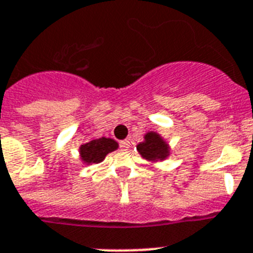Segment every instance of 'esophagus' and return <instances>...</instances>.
Returning <instances> with one entry per match:
<instances>
[{
	"instance_id": "1",
	"label": "esophagus",
	"mask_w": 253,
	"mask_h": 253,
	"mask_svg": "<svg viewBox=\"0 0 253 253\" xmlns=\"http://www.w3.org/2000/svg\"><path fill=\"white\" fill-rule=\"evenodd\" d=\"M130 147V141L129 139H124V141L120 142V148L122 150H128Z\"/></svg>"
}]
</instances>
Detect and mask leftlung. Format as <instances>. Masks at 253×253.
<instances>
[{
    "label": "left lung",
    "instance_id": "obj_1",
    "mask_svg": "<svg viewBox=\"0 0 253 253\" xmlns=\"http://www.w3.org/2000/svg\"><path fill=\"white\" fill-rule=\"evenodd\" d=\"M144 141L137 144V151L143 159L151 163L163 161L170 155L168 142L156 131H148L144 134Z\"/></svg>",
    "mask_w": 253,
    "mask_h": 253
}]
</instances>
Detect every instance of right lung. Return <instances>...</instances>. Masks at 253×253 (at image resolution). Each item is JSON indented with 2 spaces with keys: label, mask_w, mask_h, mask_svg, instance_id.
<instances>
[{
  "label": "right lung",
  "mask_w": 253,
  "mask_h": 253,
  "mask_svg": "<svg viewBox=\"0 0 253 253\" xmlns=\"http://www.w3.org/2000/svg\"><path fill=\"white\" fill-rule=\"evenodd\" d=\"M119 143L111 138H96L79 147V156L85 165L100 164L112 151L118 150Z\"/></svg>",
  "instance_id": "1"
}]
</instances>
